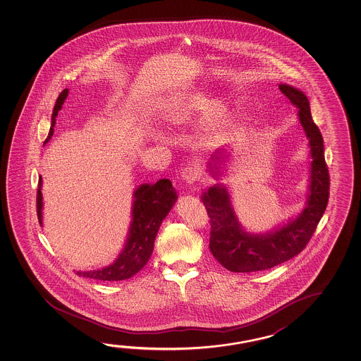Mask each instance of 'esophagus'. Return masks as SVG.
I'll return each mask as SVG.
<instances>
[{
    "label": "esophagus",
    "instance_id": "34e87169",
    "mask_svg": "<svg viewBox=\"0 0 361 361\" xmlns=\"http://www.w3.org/2000/svg\"><path fill=\"white\" fill-rule=\"evenodd\" d=\"M181 178L185 183H194L197 178L200 176V169L195 164H190V165L183 166L181 169Z\"/></svg>",
    "mask_w": 361,
    "mask_h": 361
}]
</instances>
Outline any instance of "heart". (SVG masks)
I'll return each instance as SVG.
<instances>
[{
    "mask_svg": "<svg viewBox=\"0 0 361 361\" xmlns=\"http://www.w3.org/2000/svg\"><path fill=\"white\" fill-rule=\"evenodd\" d=\"M207 98L202 95H189V97H173L162 103L161 111L164 113L166 118L172 122H181L183 119L188 118L190 113L196 109H200L207 106ZM226 106L221 103H216L212 108L210 116L214 121H221L226 116Z\"/></svg>",
    "mask_w": 361,
    "mask_h": 361,
    "instance_id": "b5f03b06",
    "label": "heart"
}]
</instances>
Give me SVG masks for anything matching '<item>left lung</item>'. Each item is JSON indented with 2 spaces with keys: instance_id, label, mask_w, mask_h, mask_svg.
Here are the masks:
<instances>
[{
  "instance_id": "8db88e82",
  "label": "left lung",
  "mask_w": 361,
  "mask_h": 361,
  "mask_svg": "<svg viewBox=\"0 0 361 361\" xmlns=\"http://www.w3.org/2000/svg\"><path fill=\"white\" fill-rule=\"evenodd\" d=\"M279 90L293 103L311 147V185L307 207L290 224L266 235H252L238 224L228 191L213 186L202 202L210 218L209 248L214 258L231 272H258L293 258L306 248L325 213L330 195V175L324 154V138L313 122L307 97L287 84Z\"/></svg>"
}]
</instances>
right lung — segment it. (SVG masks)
Here are the masks:
<instances>
[{
    "label": "right lung",
    "mask_w": 361,
    "mask_h": 361,
    "mask_svg": "<svg viewBox=\"0 0 361 361\" xmlns=\"http://www.w3.org/2000/svg\"><path fill=\"white\" fill-rule=\"evenodd\" d=\"M68 89L60 93L54 106L51 117V128L49 132L45 143L53 137L55 117L58 116L60 108L66 101ZM42 176L37 183L36 194V207L37 219L42 224ZM176 191L172 188V183L167 178H161L154 185H141L135 192V204L132 214L130 235L122 255L113 264L97 271L77 272L78 276L99 279V281H123L140 272L147 264L149 257L154 250V238L160 228L162 220L171 210L173 202L176 200Z\"/></svg>",
    "instance_id": "1"
}]
</instances>
